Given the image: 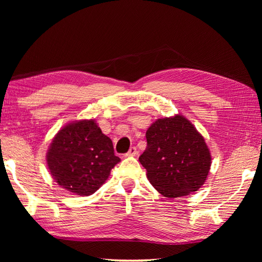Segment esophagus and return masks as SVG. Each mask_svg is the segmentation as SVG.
I'll use <instances>...</instances> for the list:
<instances>
[{
  "label": "esophagus",
  "instance_id": "34e87169",
  "mask_svg": "<svg viewBox=\"0 0 262 262\" xmlns=\"http://www.w3.org/2000/svg\"><path fill=\"white\" fill-rule=\"evenodd\" d=\"M137 154H138L137 148H136V147H130L129 151H128V152L125 154V157H136Z\"/></svg>",
  "mask_w": 262,
  "mask_h": 262
}]
</instances>
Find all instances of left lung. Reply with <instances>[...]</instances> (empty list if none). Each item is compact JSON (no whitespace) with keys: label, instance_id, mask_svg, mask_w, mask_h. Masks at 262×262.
I'll return each mask as SVG.
<instances>
[{"label":"left lung","instance_id":"obj_1","mask_svg":"<svg viewBox=\"0 0 262 262\" xmlns=\"http://www.w3.org/2000/svg\"><path fill=\"white\" fill-rule=\"evenodd\" d=\"M140 157L151 185L166 198L188 196L202 187L211 164L205 138L182 115L158 119L146 130Z\"/></svg>","mask_w":262,"mask_h":262}]
</instances>
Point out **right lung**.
<instances>
[{
    "instance_id": "add662e5",
    "label": "right lung",
    "mask_w": 262,
    "mask_h": 262,
    "mask_svg": "<svg viewBox=\"0 0 262 262\" xmlns=\"http://www.w3.org/2000/svg\"><path fill=\"white\" fill-rule=\"evenodd\" d=\"M46 160L53 179L79 196L96 192L120 161L94 119L64 126L53 138Z\"/></svg>"
}]
</instances>
